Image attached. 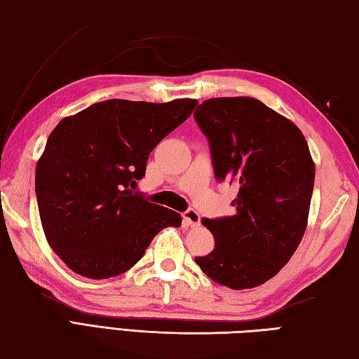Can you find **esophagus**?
<instances>
[{
  "label": "esophagus",
  "instance_id": "1",
  "mask_svg": "<svg viewBox=\"0 0 359 359\" xmlns=\"http://www.w3.org/2000/svg\"><path fill=\"white\" fill-rule=\"evenodd\" d=\"M184 222L188 225V226H199L201 225V216L199 212H197L196 210L189 208L184 212Z\"/></svg>",
  "mask_w": 359,
  "mask_h": 359
}]
</instances>
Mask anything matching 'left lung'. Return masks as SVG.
<instances>
[{
	"mask_svg": "<svg viewBox=\"0 0 359 359\" xmlns=\"http://www.w3.org/2000/svg\"><path fill=\"white\" fill-rule=\"evenodd\" d=\"M194 120L208 139L216 179L239 187L233 216L202 219L215 250L194 261L220 285H262L306 231L315 184L309 144L293 121L251 97L205 100Z\"/></svg>",
	"mask_w": 359,
	"mask_h": 359,
	"instance_id": "obj_1",
	"label": "left lung"
}]
</instances>
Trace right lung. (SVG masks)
Instances as JSON below:
<instances>
[{"label": "right lung", "instance_id": "obj_1", "mask_svg": "<svg viewBox=\"0 0 359 359\" xmlns=\"http://www.w3.org/2000/svg\"><path fill=\"white\" fill-rule=\"evenodd\" d=\"M197 102L106 100L63 118L36 163L35 193L50 248L80 276L114 278L140 261L179 212L134 193L149 152Z\"/></svg>", "mask_w": 359, "mask_h": 359}]
</instances>
